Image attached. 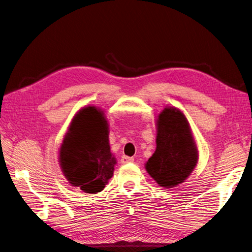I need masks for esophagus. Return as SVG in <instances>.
I'll list each match as a JSON object with an SVG mask.
<instances>
[{
	"instance_id": "esophagus-1",
	"label": "esophagus",
	"mask_w": 252,
	"mask_h": 252,
	"mask_svg": "<svg viewBox=\"0 0 252 252\" xmlns=\"http://www.w3.org/2000/svg\"><path fill=\"white\" fill-rule=\"evenodd\" d=\"M133 162H134V158H132V157H126V156H124L123 158H121V163H123V164L133 163Z\"/></svg>"
}]
</instances>
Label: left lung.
Segmentation results:
<instances>
[{
  "mask_svg": "<svg viewBox=\"0 0 252 252\" xmlns=\"http://www.w3.org/2000/svg\"><path fill=\"white\" fill-rule=\"evenodd\" d=\"M157 148L145 169L158 185L173 188L194 170L198 151L187 118L174 107H166L157 119Z\"/></svg>",
  "mask_w": 252,
  "mask_h": 252,
  "instance_id": "left-lung-1",
  "label": "left lung"
}]
</instances>
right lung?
Instances as JSON below:
<instances>
[{
    "label": "right lung",
    "instance_id": "add662e5",
    "mask_svg": "<svg viewBox=\"0 0 252 252\" xmlns=\"http://www.w3.org/2000/svg\"><path fill=\"white\" fill-rule=\"evenodd\" d=\"M108 121L104 112L89 106L73 117L60 147L63 174L85 193L104 190L113 176L115 158L110 151Z\"/></svg>",
    "mask_w": 252,
    "mask_h": 252
}]
</instances>
